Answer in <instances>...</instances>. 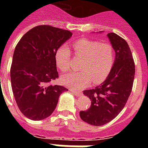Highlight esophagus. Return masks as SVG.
I'll return each mask as SVG.
<instances>
[{
  "mask_svg": "<svg viewBox=\"0 0 148 148\" xmlns=\"http://www.w3.org/2000/svg\"><path fill=\"white\" fill-rule=\"evenodd\" d=\"M70 91H71L72 93H74V95H76V96H80L81 94H82V93H81V92H79V91H77V90H73V89H70Z\"/></svg>",
  "mask_w": 148,
  "mask_h": 148,
  "instance_id": "obj_1",
  "label": "esophagus"
}]
</instances>
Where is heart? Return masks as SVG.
<instances>
[{"label":"heart","instance_id":"b5f03b06","mask_svg":"<svg viewBox=\"0 0 148 148\" xmlns=\"http://www.w3.org/2000/svg\"><path fill=\"white\" fill-rule=\"evenodd\" d=\"M74 55L83 58L79 72H70L62 75L63 85L74 90L103 82L109 76L114 64V50L106 42L90 39H77L73 43ZM56 65L60 71H67L71 66V52L66 46H62L55 54Z\"/></svg>","mask_w":148,"mask_h":148}]
</instances>
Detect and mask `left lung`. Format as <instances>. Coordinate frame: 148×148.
<instances>
[{"label": "left lung", "mask_w": 148, "mask_h": 148, "mask_svg": "<svg viewBox=\"0 0 148 148\" xmlns=\"http://www.w3.org/2000/svg\"><path fill=\"white\" fill-rule=\"evenodd\" d=\"M108 37L116 52L113 66L101 86L84 90L91 106L79 113L82 121L94 126L109 123L122 111L130 96L135 77V62L127 42L113 32L108 34Z\"/></svg>", "instance_id": "obj_1"}]
</instances>
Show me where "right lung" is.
<instances>
[{"mask_svg": "<svg viewBox=\"0 0 148 148\" xmlns=\"http://www.w3.org/2000/svg\"><path fill=\"white\" fill-rule=\"evenodd\" d=\"M72 36L70 31L51 25H38L22 36L12 57L10 77L19 109L28 119L48 117L58 97L67 89L51 85L58 77L55 54Z\"/></svg>", "mask_w": 148, "mask_h": 148, "instance_id": "right-lung-1", "label": "right lung"}]
</instances>
